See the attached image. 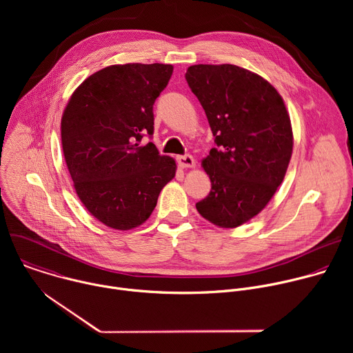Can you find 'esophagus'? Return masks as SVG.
Wrapping results in <instances>:
<instances>
[{"label": "esophagus", "mask_w": 353, "mask_h": 353, "mask_svg": "<svg viewBox=\"0 0 353 353\" xmlns=\"http://www.w3.org/2000/svg\"><path fill=\"white\" fill-rule=\"evenodd\" d=\"M177 163H179L181 168H194V166H195L194 158H192L191 155H188V154L177 157Z\"/></svg>", "instance_id": "34e87169"}]
</instances>
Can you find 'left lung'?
Masks as SVG:
<instances>
[{"label":"left lung","instance_id":"8db88e82","mask_svg":"<svg viewBox=\"0 0 353 353\" xmlns=\"http://www.w3.org/2000/svg\"><path fill=\"white\" fill-rule=\"evenodd\" d=\"M185 81L216 143L203 161L211 192L196 211L219 228H237L265 208L285 177L293 134L283 99L264 78L232 64L191 65Z\"/></svg>","mask_w":353,"mask_h":353}]
</instances>
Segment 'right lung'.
Here are the masks:
<instances>
[{"label": "right lung", "instance_id": "add662e5", "mask_svg": "<svg viewBox=\"0 0 353 353\" xmlns=\"http://www.w3.org/2000/svg\"><path fill=\"white\" fill-rule=\"evenodd\" d=\"M173 74L170 64L110 65L86 78L61 119V142L85 208L119 230L142 225L174 177L176 162L143 135L154 134V103Z\"/></svg>", "mask_w": 353, "mask_h": 353}]
</instances>
